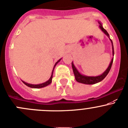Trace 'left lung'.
<instances>
[{"instance_id": "1", "label": "left lung", "mask_w": 128, "mask_h": 128, "mask_svg": "<svg viewBox=\"0 0 128 128\" xmlns=\"http://www.w3.org/2000/svg\"><path fill=\"white\" fill-rule=\"evenodd\" d=\"M99 24H100V28L102 30V32H103L104 33V34H106L108 37V38H110V35H109V34L108 33L107 31H106V30L103 28L102 24H101L100 22H99ZM110 40H111V43H112V55H113V56H114V52L113 44H112V40H111V39H110ZM112 62H113V58H112V60H111V62H110V66H109L108 68H107V69H106V70H105V71L104 72L102 73L101 75L98 76H86L82 75L81 74H80V73L79 72V71L78 70V69L76 68L75 66L74 65L73 62H72V68L73 72H74L76 80L78 82H79L82 83V84H96V83L99 82H100V81H101L102 80H103V79L106 78V76L108 75V74L109 72H110V69H111V66H112Z\"/></svg>"}]
</instances>
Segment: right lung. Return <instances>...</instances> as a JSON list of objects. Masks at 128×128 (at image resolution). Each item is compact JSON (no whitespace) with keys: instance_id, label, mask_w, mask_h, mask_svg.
Masks as SVG:
<instances>
[{"instance_id":"right-lung-1","label":"right lung","mask_w":128,"mask_h":128,"mask_svg":"<svg viewBox=\"0 0 128 128\" xmlns=\"http://www.w3.org/2000/svg\"><path fill=\"white\" fill-rule=\"evenodd\" d=\"M60 60H61V59H59V60H58V61H57L56 63V64H55V65H54V68H53L52 72V75H51V76H50V79H49V80H48V81H46V82H45L42 83V84H28V83L26 82L23 81V80H22V82H23L24 84H26V85L27 86L29 87V88H44V87L47 86H48V85H49V84H50V83H51V82H52V79L53 71H54V68H55V66H56V64H58V63L60 61Z\"/></svg>"}]
</instances>
